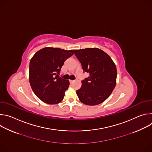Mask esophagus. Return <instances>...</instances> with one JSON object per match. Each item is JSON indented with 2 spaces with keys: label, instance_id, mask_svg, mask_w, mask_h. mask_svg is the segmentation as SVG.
<instances>
[{
  "label": "esophagus",
  "instance_id": "1",
  "mask_svg": "<svg viewBox=\"0 0 152 152\" xmlns=\"http://www.w3.org/2000/svg\"><path fill=\"white\" fill-rule=\"evenodd\" d=\"M69 82H70V83H72L74 82V80H69Z\"/></svg>",
  "mask_w": 152,
  "mask_h": 152
}]
</instances>
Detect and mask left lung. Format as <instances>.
I'll list each match as a JSON object with an SVG mask.
<instances>
[{"label": "left lung", "instance_id": "1", "mask_svg": "<svg viewBox=\"0 0 152 152\" xmlns=\"http://www.w3.org/2000/svg\"><path fill=\"white\" fill-rule=\"evenodd\" d=\"M83 73L90 74L82 80L76 91L80 101L87 105H97L106 100L114 90L117 79L116 66L110 56L97 48L75 50Z\"/></svg>", "mask_w": 152, "mask_h": 152}]
</instances>
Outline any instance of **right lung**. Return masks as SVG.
Returning <instances> with one entry per match:
<instances>
[{
    "label": "right lung",
    "instance_id": "right-lung-1",
    "mask_svg": "<svg viewBox=\"0 0 152 152\" xmlns=\"http://www.w3.org/2000/svg\"><path fill=\"white\" fill-rule=\"evenodd\" d=\"M74 50L45 48L38 51L29 64V82L35 94L50 104L61 102L70 85L69 81L59 76L65 61Z\"/></svg>",
    "mask_w": 152,
    "mask_h": 152
}]
</instances>
